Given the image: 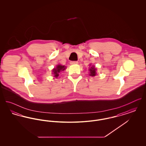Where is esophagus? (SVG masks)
<instances>
[{
  "label": "esophagus",
  "instance_id": "1",
  "mask_svg": "<svg viewBox=\"0 0 146 146\" xmlns=\"http://www.w3.org/2000/svg\"><path fill=\"white\" fill-rule=\"evenodd\" d=\"M70 63L71 64H77V63H78V62L74 61H71Z\"/></svg>",
  "mask_w": 146,
  "mask_h": 146
}]
</instances>
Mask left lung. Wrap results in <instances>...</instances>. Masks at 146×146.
Segmentation results:
<instances>
[{
    "label": "left lung",
    "mask_w": 146,
    "mask_h": 146,
    "mask_svg": "<svg viewBox=\"0 0 146 146\" xmlns=\"http://www.w3.org/2000/svg\"><path fill=\"white\" fill-rule=\"evenodd\" d=\"M89 70H90V75L91 76H95L96 73V69L95 68V67H91Z\"/></svg>",
    "instance_id": "obj_1"
}]
</instances>
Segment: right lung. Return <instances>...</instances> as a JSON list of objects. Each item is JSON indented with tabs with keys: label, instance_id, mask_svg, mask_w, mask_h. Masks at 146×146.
Here are the masks:
<instances>
[{
	"label": "right lung",
	"instance_id": "1",
	"mask_svg": "<svg viewBox=\"0 0 146 146\" xmlns=\"http://www.w3.org/2000/svg\"><path fill=\"white\" fill-rule=\"evenodd\" d=\"M65 67L64 66H61V65H58L56 68H54L53 70V72H54V74L55 75V78H57V76H58L59 75V73L61 72V71H62L65 70Z\"/></svg>",
	"mask_w": 146,
	"mask_h": 146
}]
</instances>
